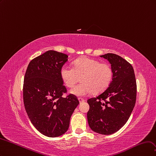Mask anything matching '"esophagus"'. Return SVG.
<instances>
[{"label": "esophagus", "instance_id": "1", "mask_svg": "<svg viewBox=\"0 0 156 156\" xmlns=\"http://www.w3.org/2000/svg\"><path fill=\"white\" fill-rule=\"evenodd\" d=\"M78 100H79L80 103H81V102H83L85 101V100H84V99H83V98H78Z\"/></svg>", "mask_w": 156, "mask_h": 156}]
</instances>
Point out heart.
I'll list each match as a JSON object with an SVG mask.
<instances>
[{
  "label": "heart",
  "mask_w": 156,
  "mask_h": 156,
  "mask_svg": "<svg viewBox=\"0 0 156 156\" xmlns=\"http://www.w3.org/2000/svg\"><path fill=\"white\" fill-rule=\"evenodd\" d=\"M113 76V69L109 64L85 57L75 60L74 67L65 65L60 69V76L68 87H73L79 80V77L82 76L81 81L83 83L70 91L77 97L104 91L111 83Z\"/></svg>",
  "instance_id": "1"
}]
</instances>
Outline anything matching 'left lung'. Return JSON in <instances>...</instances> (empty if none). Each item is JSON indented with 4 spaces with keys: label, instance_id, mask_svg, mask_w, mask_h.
<instances>
[{
    "label": "left lung",
    "instance_id": "obj_1",
    "mask_svg": "<svg viewBox=\"0 0 156 156\" xmlns=\"http://www.w3.org/2000/svg\"><path fill=\"white\" fill-rule=\"evenodd\" d=\"M108 60L113 69L112 81L98 96L89 98L87 117L94 132L110 135L126 123L136 101L137 84L132 65L117 54L100 56Z\"/></svg>",
    "mask_w": 156,
    "mask_h": 156
}]
</instances>
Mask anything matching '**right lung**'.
Masks as SVG:
<instances>
[{"mask_svg":"<svg viewBox=\"0 0 156 156\" xmlns=\"http://www.w3.org/2000/svg\"><path fill=\"white\" fill-rule=\"evenodd\" d=\"M68 61L67 54L48 51L30 62L24 78L23 100L31 122L48 137L66 132L70 119L79 104L77 98L69 94L60 76V69Z\"/></svg>","mask_w":156,"mask_h":156,"instance_id":"obj_1","label":"right lung"}]
</instances>
